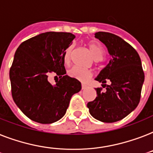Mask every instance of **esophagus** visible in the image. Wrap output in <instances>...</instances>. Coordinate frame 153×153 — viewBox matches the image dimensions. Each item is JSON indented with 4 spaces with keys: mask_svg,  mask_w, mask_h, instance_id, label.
I'll return each mask as SVG.
<instances>
[{
    "mask_svg": "<svg viewBox=\"0 0 153 153\" xmlns=\"http://www.w3.org/2000/svg\"><path fill=\"white\" fill-rule=\"evenodd\" d=\"M87 87V86L86 84H84V83H82V90L86 89Z\"/></svg>",
    "mask_w": 153,
    "mask_h": 153,
    "instance_id": "34e87169",
    "label": "esophagus"
}]
</instances>
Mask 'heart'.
<instances>
[{
  "instance_id": "obj_1",
  "label": "heart",
  "mask_w": 153,
  "mask_h": 153,
  "mask_svg": "<svg viewBox=\"0 0 153 153\" xmlns=\"http://www.w3.org/2000/svg\"><path fill=\"white\" fill-rule=\"evenodd\" d=\"M88 49L91 51L92 56L94 57L95 60H101L102 58V50L99 44L95 42H89L87 44ZM72 51H73V46L70 45L68 48L64 52L63 54V61L66 65H69L71 62V56ZM69 76L71 78L76 79L79 81H87V79H90L92 76V73L89 70H86V69L80 68V67H77L74 66L71 69H70L68 71Z\"/></svg>"
}]
</instances>
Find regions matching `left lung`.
<instances>
[{"instance_id":"left-lung-1","label":"left lung","mask_w":153,"mask_h":153,"mask_svg":"<svg viewBox=\"0 0 153 153\" xmlns=\"http://www.w3.org/2000/svg\"><path fill=\"white\" fill-rule=\"evenodd\" d=\"M95 37L106 45L111 59L95 79L102 82L106 91H102V87L96 88L97 96L87 103V108L98 120L114 123L138 106L144 73L140 58L130 44L111 33H95ZM108 81L111 82L110 85L105 84Z\"/></svg>"}]
</instances>
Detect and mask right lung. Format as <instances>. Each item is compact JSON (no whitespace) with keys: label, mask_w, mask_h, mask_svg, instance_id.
I'll use <instances>...</instances> for the list:
<instances>
[{"label":"right lung","mask_w":153,"mask_h":153,"mask_svg":"<svg viewBox=\"0 0 153 153\" xmlns=\"http://www.w3.org/2000/svg\"><path fill=\"white\" fill-rule=\"evenodd\" d=\"M75 36L71 33L46 32L23 42L16 51L9 70L11 92L20 110L31 120L52 123L62 118L72 95L81 82L66 75L63 54ZM59 77L55 85L48 75Z\"/></svg>","instance_id":"add662e5"}]
</instances>
